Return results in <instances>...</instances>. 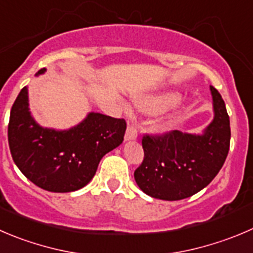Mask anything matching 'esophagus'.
Wrapping results in <instances>:
<instances>
[{"instance_id": "1", "label": "esophagus", "mask_w": 253, "mask_h": 253, "mask_svg": "<svg viewBox=\"0 0 253 253\" xmlns=\"http://www.w3.org/2000/svg\"><path fill=\"white\" fill-rule=\"evenodd\" d=\"M138 122H136L135 119L130 120V122L128 123V128H126V133H125V139H126V140H134V139H136L138 138Z\"/></svg>"}]
</instances>
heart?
Listing matches in <instances>:
<instances>
[{
  "mask_svg": "<svg viewBox=\"0 0 253 253\" xmlns=\"http://www.w3.org/2000/svg\"><path fill=\"white\" fill-rule=\"evenodd\" d=\"M172 102H174V98H167V99H164L160 103V107H168V105L171 104Z\"/></svg>",
  "mask_w": 253,
  "mask_h": 253,
  "instance_id": "b5f03b06",
  "label": "heart"
}]
</instances>
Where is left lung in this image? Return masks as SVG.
<instances>
[{
    "mask_svg": "<svg viewBox=\"0 0 253 253\" xmlns=\"http://www.w3.org/2000/svg\"><path fill=\"white\" fill-rule=\"evenodd\" d=\"M215 118L203 135L180 133L144 134V160L134 171L138 186L160 200L192 196L217 175L230 149V119L220 93L210 86Z\"/></svg>",
    "mask_w": 253,
    "mask_h": 253,
    "instance_id": "left-lung-1",
    "label": "left lung"
}]
</instances>
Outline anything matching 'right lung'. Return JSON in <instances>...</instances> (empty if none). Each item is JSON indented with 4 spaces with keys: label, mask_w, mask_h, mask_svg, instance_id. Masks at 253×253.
Masks as SVG:
<instances>
[{
    "label": "right lung",
    "mask_w": 253,
    "mask_h": 253,
    "mask_svg": "<svg viewBox=\"0 0 253 253\" xmlns=\"http://www.w3.org/2000/svg\"><path fill=\"white\" fill-rule=\"evenodd\" d=\"M45 69L38 71L44 73ZM124 119L90 113L79 125L57 131L42 128L28 110V92L23 86L12 105L8 144L14 164L38 187L52 192H71L85 186L99 161L123 143Z\"/></svg>",
    "instance_id": "obj_1"
}]
</instances>
